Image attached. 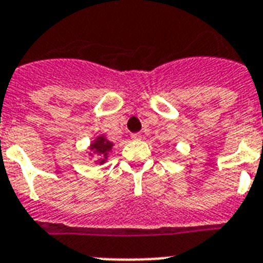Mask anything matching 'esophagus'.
<instances>
[{"label":"esophagus","mask_w":263,"mask_h":263,"mask_svg":"<svg viewBox=\"0 0 263 263\" xmlns=\"http://www.w3.org/2000/svg\"><path fill=\"white\" fill-rule=\"evenodd\" d=\"M131 139H132V140H140L141 135L140 134H132Z\"/></svg>","instance_id":"esophagus-1"}]
</instances>
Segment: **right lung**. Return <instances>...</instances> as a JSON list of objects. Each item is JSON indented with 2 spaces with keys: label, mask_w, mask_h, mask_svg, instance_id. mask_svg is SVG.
<instances>
[{
  "label": "right lung",
  "mask_w": 263,
  "mask_h": 263,
  "mask_svg": "<svg viewBox=\"0 0 263 263\" xmlns=\"http://www.w3.org/2000/svg\"><path fill=\"white\" fill-rule=\"evenodd\" d=\"M112 145H114L112 143L107 140L104 136H99V138L95 139L92 144H91L90 149L92 154H90V155L97 154L98 156H100L99 163L103 164L104 161H106L107 157H108V152L112 149Z\"/></svg>",
  "instance_id": "right-lung-1"
}]
</instances>
